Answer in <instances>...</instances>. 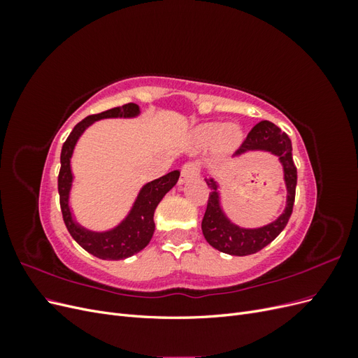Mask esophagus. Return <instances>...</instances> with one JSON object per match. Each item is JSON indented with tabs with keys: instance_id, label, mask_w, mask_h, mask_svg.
Returning <instances> with one entry per match:
<instances>
[{
	"instance_id": "obj_1",
	"label": "esophagus",
	"mask_w": 358,
	"mask_h": 358,
	"mask_svg": "<svg viewBox=\"0 0 358 358\" xmlns=\"http://www.w3.org/2000/svg\"><path fill=\"white\" fill-rule=\"evenodd\" d=\"M199 176V170L196 167V164H192V162H188L182 167L180 170V178H179V185H183V183L188 182L192 178H197Z\"/></svg>"
}]
</instances>
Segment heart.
Here are the masks:
<instances>
[{
  "label": "heart",
  "instance_id": "1",
  "mask_svg": "<svg viewBox=\"0 0 358 358\" xmlns=\"http://www.w3.org/2000/svg\"><path fill=\"white\" fill-rule=\"evenodd\" d=\"M242 138L241 128L236 124H203L194 128L192 131V142L199 149L208 148L209 145L215 143L216 149L221 152H229L239 145Z\"/></svg>",
  "mask_w": 358,
  "mask_h": 358
}]
</instances>
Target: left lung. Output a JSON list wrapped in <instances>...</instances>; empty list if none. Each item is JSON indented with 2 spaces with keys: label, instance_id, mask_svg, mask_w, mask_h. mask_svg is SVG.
Listing matches in <instances>:
<instances>
[{
  "label": "left lung",
  "instance_id": "obj_1",
  "mask_svg": "<svg viewBox=\"0 0 358 358\" xmlns=\"http://www.w3.org/2000/svg\"><path fill=\"white\" fill-rule=\"evenodd\" d=\"M248 152H268L278 157L280 167L284 173V183L287 188L285 209L278 218L263 227L255 229H245L234 224L229 215L225 213L221 201L220 182L215 178H206V183L210 188L208 209L201 221V230L204 239L210 246L221 252L230 255H251L262 251L264 246L273 242L279 233L285 229L289 216L292 213L297 185V169L292 161V146L289 137L268 121L258 122L251 133L248 134L241 149L236 152V157H241Z\"/></svg>",
  "mask_w": 358,
  "mask_h": 358
}]
</instances>
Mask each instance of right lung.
Listing matches in <instances>:
<instances>
[{"instance_id":"obj_1","label":"right lung","mask_w":358,"mask_h":358,"mask_svg":"<svg viewBox=\"0 0 358 358\" xmlns=\"http://www.w3.org/2000/svg\"><path fill=\"white\" fill-rule=\"evenodd\" d=\"M142 110L134 103L125 104L122 107H115V109L106 110L99 115H91L85 117L78 125L73 128V131L67 137L66 143L62 145L61 150V170L58 176V192L59 203L64 222L73 239L78 242L85 251H88L96 258L101 259H124L142 251L148 246L155 231L154 213L157 206L162 200V197L176 185L179 179V170H173L167 173L166 176L148 182L140 188L137 197L128 210L125 218L115 225L113 229L95 231L83 227L78 222L73 213L70 204V194L73 188L74 175L71 170V158L74 154L76 145H78L82 134L92 124L100 119H133L137 117Z\"/></svg>"}]
</instances>
